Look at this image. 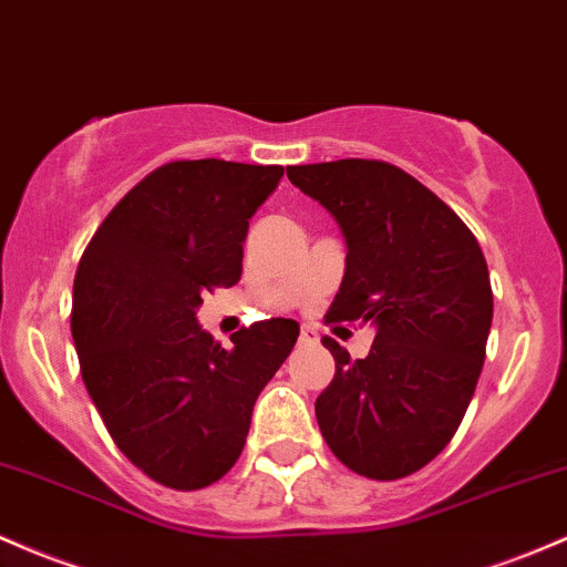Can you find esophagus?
Here are the masks:
<instances>
[{"mask_svg": "<svg viewBox=\"0 0 567 567\" xmlns=\"http://www.w3.org/2000/svg\"><path fill=\"white\" fill-rule=\"evenodd\" d=\"M298 341H301V344H315V341H317L315 328L303 326V328H301V336H298Z\"/></svg>", "mask_w": 567, "mask_h": 567, "instance_id": "obj_1", "label": "esophagus"}]
</instances>
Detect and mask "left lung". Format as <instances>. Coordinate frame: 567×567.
Segmentation results:
<instances>
[{"mask_svg":"<svg viewBox=\"0 0 567 567\" xmlns=\"http://www.w3.org/2000/svg\"><path fill=\"white\" fill-rule=\"evenodd\" d=\"M288 179L333 215L347 241L326 322L377 328L360 360L322 339L336 360L315 401L322 439L360 476L414 474L450 444L482 374L493 326L482 247L433 190L384 161L290 166Z\"/></svg>","mask_w":567,"mask_h":567,"instance_id":"1","label":"left lung"}]
</instances>
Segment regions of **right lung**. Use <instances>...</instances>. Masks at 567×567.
Masks as SVG:
<instances>
[{
  "instance_id": "1",
  "label": "right lung",
  "mask_w": 567,
  "mask_h": 567,
  "mask_svg": "<svg viewBox=\"0 0 567 567\" xmlns=\"http://www.w3.org/2000/svg\"><path fill=\"white\" fill-rule=\"evenodd\" d=\"M282 166L172 161L104 217L74 274L72 339L93 406L123 452L172 489L215 484L239 460L260 390L298 339L285 317L223 347L202 298L241 277L250 217Z\"/></svg>"
}]
</instances>
